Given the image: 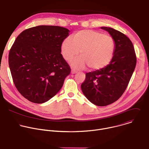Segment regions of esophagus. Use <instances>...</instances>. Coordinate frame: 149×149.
Wrapping results in <instances>:
<instances>
[{
  "instance_id": "esophagus-1",
  "label": "esophagus",
  "mask_w": 149,
  "mask_h": 149,
  "mask_svg": "<svg viewBox=\"0 0 149 149\" xmlns=\"http://www.w3.org/2000/svg\"><path fill=\"white\" fill-rule=\"evenodd\" d=\"M71 74H74L77 73V71L76 70H74V69H72V70H71Z\"/></svg>"
}]
</instances>
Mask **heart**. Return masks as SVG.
<instances>
[{"mask_svg": "<svg viewBox=\"0 0 149 149\" xmlns=\"http://www.w3.org/2000/svg\"><path fill=\"white\" fill-rule=\"evenodd\" d=\"M115 49L114 39L109 35L91 29L79 31L72 38L67 37L61 44V54L70 61L77 56L71 65L76 69L87 67L92 70H99L107 66L111 61Z\"/></svg>", "mask_w": 149, "mask_h": 149, "instance_id": "1", "label": "heart"}]
</instances>
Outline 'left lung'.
Segmentation results:
<instances>
[{
  "label": "left lung",
  "instance_id": "obj_1",
  "mask_svg": "<svg viewBox=\"0 0 149 149\" xmlns=\"http://www.w3.org/2000/svg\"><path fill=\"white\" fill-rule=\"evenodd\" d=\"M107 31L115 42V49L110 64L86 73L81 88L93 104L106 106L118 100L128 86L136 65L137 58L130 39L121 32L109 27Z\"/></svg>",
  "mask_w": 149,
  "mask_h": 149
}]
</instances>
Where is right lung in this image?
Wrapping results in <instances>:
<instances>
[{
  "mask_svg": "<svg viewBox=\"0 0 149 149\" xmlns=\"http://www.w3.org/2000/svg\"><path fill=\"white\" fill-rule=\"evenodd\" d=\"M70 31L58 26L40 25L25 29L9 53L15 86L28 100L44 103L55 95L71 72L63 58L61 44Z\"/></svg>",
  "mask_w": 149,
  "mask_h": 149,
  "instance_id": "right-lung-1",
  "label": "right lung"
}]
</instances>
